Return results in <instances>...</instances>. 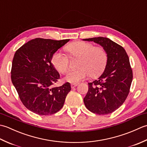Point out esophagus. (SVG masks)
<instances>
[{
	"instance_id": "esophagus-1",
	"label": "esophagus",
	"mask_w": 147,
	"mask_h": 147,
	"mask_svg": "<svg viewBox=\"0 0 147 147\" xmlns=\"http://www.w3.org/2000/svg\"><path fill=\"white\" fill-rule=\"evenodd\" d=\"M77 86H78L77 83H72V84H71V86L72 88H75V87Z\"/></svg>"
}]
</instances>
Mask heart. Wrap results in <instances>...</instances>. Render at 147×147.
<instances>
[{"label": "heart", "mask_w": 147, "mask_h": 147, "mask_svg": "<svg viewBox=\"0 0 147 147\" xmlns=\"http://www.w3.org/2000/svg\"><path fill=\"white\" fill-rule=\"evenodd\" d=\"M71 59L78 58L76 70L70 71L64 77L69 83H76L88 76L95 78L102 74L107 64L108 55L101 47H95L90 43L74 42L65 47ZM52 64L59 73L64 74L69 68V59L60 51L55 52L52 57Z\"/></svg>", "instance_id": "heart-1"}]
</instances>
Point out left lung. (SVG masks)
<instances>
[{"mask_svg": "<svg viewBox=\"0 0 147 147\" xmlns=\"http://www.w3.org/2000/svg\"><path fill=\"white\" fill-rule=\"evenodd\" d=\"M102 46L107 53L106 67L97 80L88 83L83 101L90 111L98 115L111 114L125 101L133 80L129 57L124 49L105 37L83 39Z\"/></svg>", "mask_w": 147, "mask_h": 147, "instance_id": "8db88e82", "label": "left lung"}]
</instances>
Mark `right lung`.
I'll return each instance as SVG.
<instances>
[{
	"label": "right lung",
	"mask_w": 147,
	"mask_h": 147,
	"mask_svg": "<svg viewBox=\"0 0 147 147\" xmlns=\"http://www.w3.org/2000/svg\"><path fill=\"white\" fill-rule=\"evenodd\" d=\"M36 38L16 52L12 60L11 80L21 100L34 113L48 115L63 107L71 89L69 83L52 87L60 78L52 65L53 54L69 41Z\"/></svg>",
	"instance_id": "right-lung-1"
}]
</instances>
